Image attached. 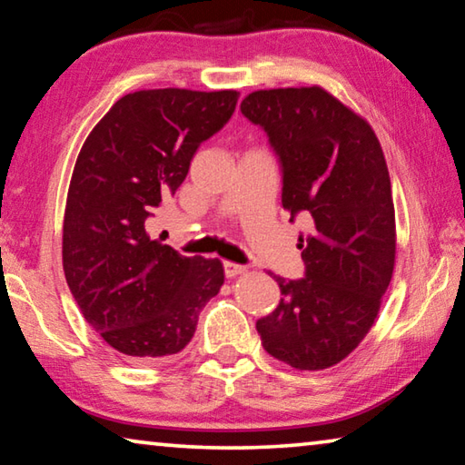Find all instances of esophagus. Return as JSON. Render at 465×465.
Returning <instances> with one entry per match:
<instances>
[{"label":"esophagus","mask_w":465,"mask_h":465,"mask_svg":"<svg viewBox=\"0 0 465 465\" xmlns=\"http://www.w3.org/2000/svg\"><path fill=\"white\" fill-rule=\"evenodd\" d=\"M223 269H225V277L227 279H233V277H238V274L246 272V266L238 264V262H223Z\"/></svg>","instance_id":"esophagus-1"}]
</instances>
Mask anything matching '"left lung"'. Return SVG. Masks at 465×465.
Masks as SVG:
<instances>
[{"label":"left lung","instance_id":"8db88e82","mask_svg":"<svg viewBox=\"0 0 465 465\" xmlns=\"http://www.w3.org/2000/svg\"><path fill=\"white\" fill-rule=\"evenodd\" d=\"M282 172L281 203L312 233L299 238L305 277L279 282L281 302L256 322L264 351L302 371L341 363L371 330L396 261L390 172L365 119L320 85L248 94Z\"/></svg>","mask_w":465,"mask_h":465}]
</instances>
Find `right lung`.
Returning a JSON list of instances; mask_svg holds the SVG:
<instances>
[{
  "label": "right lung",
  "instance_id": "1",
  "mask_svg": "<svg viewBox=\"0 0 465 465\" xmlns=\"http://www.w3.org/2000/svg\"><path fill=\"white\" fill-rule=\"evenodd\" d=\"M235 90H141L123 96L77 155L63 219V271L84 318L131 363L191 342L223 285L217 258L183 256L147 222L184 183L196 149L232 119Z\"/></svg>",
  "mask_w": 465,
  "mask_h": 465
}]
</instances>
